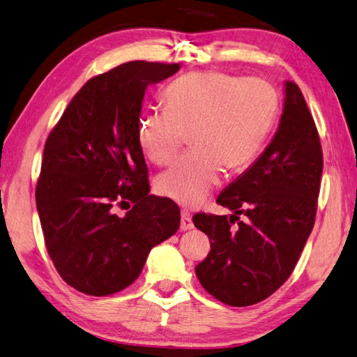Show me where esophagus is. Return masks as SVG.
<instances>
[{
  "label": "esophagus",
  "instance_id": "1",
  "mask_svg": "<svg viewBox=\"0 0 357 357\" xmlns=\"http://www.w3.org/2000/svg\"><path fill=\"white\" fill-rule=\"evenodd\" d=\"M192 220H191V215L188 212H182V221H180V229L182 231H188V229H192Z\"/></svg>",
  "mask_w": 357,
  "mask_h": 357
}]
</instances>
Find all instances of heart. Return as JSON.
Listing matches in <instances>:
<instances>
[{
	"instance_id": "obj_1",
	"label": "heart",
	"mask_w": 357,
	"mask_h": 357,
	"mask_svg": "<svg viewBox=\"0 0 357 357\" xmlns=\"http://www.w3.org/2000/svg\"><path fill=\"white\" fill-rule=\"evenodd\" d=\"M166 107L142 112L137 142L156 166L169 165L188 142L190 153L162 172L156 191L182 206H197L221 182L225 166H248L275 125L280 95L262 77L227 73L186 74L165 90Z\"/></svg>"
}]
</instances>
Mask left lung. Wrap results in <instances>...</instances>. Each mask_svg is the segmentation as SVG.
<instances>
[{"mask_svg":"<svg viewBox=\"0 0 357 357\" xmlns=\"http://www.w3.org/2000/svg\"><path fill=\"white\" fill-rule=\"evenodd\" d=\"M280 126L268 147L217 197L227 215L196 213L210 238L196 266L208 294L231 307L267 299L293 273L314 225L323 150L314 120L294 82H286ZM243 220H240V215Z\"/></svg>","mask_w":357,"mask_h":357,"instance_id":"left-lung-1","label":"left lung"}]
</instances>
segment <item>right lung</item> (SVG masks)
Returning <instances> with one entry per match:
<instances>
[{
  "label": "right lung",
  "mask_w": 357,
  "mask_h": 357,
  "mask_svg": "<svg viewBox=\"0 0 357 357\" xmlns=\"http://www.w3.org/2000/svg\"><path fill=\"white\" fill-rule=\"evenodd\" d=\"M178 63L130 61L90 79L45 140L36 207L47 251L74 289L109 296L142 272L150 250L174 236L180 208L150 192L137 142L145 90ZM116 206L127 207L123 218Z\"/></svg>",
  "instance_id": "right-lung-1"
}]
</instances>
